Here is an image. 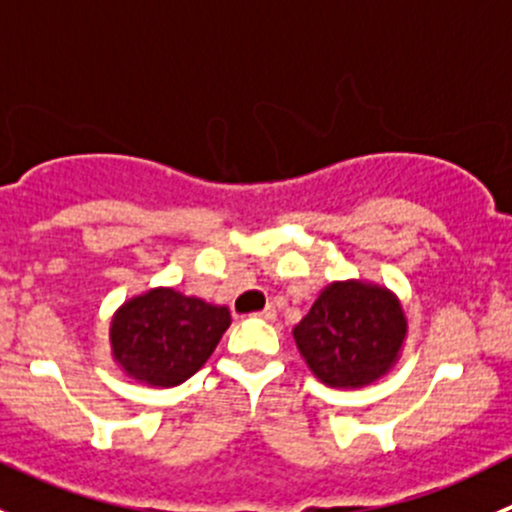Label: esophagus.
<instances>
[{
  "label": "esophagus",
  "instance_id": "esophagus-1",
  "mask_svg": "<svg viewBox=\"0 0 512 512\" xmlns=\"http://www.w3.org/2000/svg\"><path fill=\"white\" fill-rule=\"evenodd\" d=\"M257 317H260V319H265V322H275V317H277V309H275V307H265V309H262L260 314H257Z\"/></svg>",
  "mask_w": 512,
  "mask_h": 512
}]
</instances>
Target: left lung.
Wrapping results in <instances>:
<instances>
[{"label": "left lung", "instance_id": "obj_1", "mask_svg": "<svg viewBox=\"0 0 512 512\" xmlns=\"http://www.w3.org/2000/svg\"><path fill=\"white\" fill-rule=\"evenodd\" d=\"M292 337L324 386L364 389L399 364L409 319L401 299L386 285L337 280L319 292Z\"/></svg>", "mask_w": 512, "mask_h": 512}]
</instances>
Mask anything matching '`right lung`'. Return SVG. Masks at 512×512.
Returning <instances> with one entry per match:
<instances>
[{
	"mask_svg": "<svg viewBox=\"0 0 512 512\" xmlns=\"http://www.w3.org/2000/svg\"><path fill=\"white\" fill-rule=\"evenodd\" d=\"M230 322L225 304L153 287L113 312L111 359L136 384L173 389L203 369Z\"/></svg>",
	"mask_w": 512,
	"mask_h": 512,
	"instance_id": "add662e5",
	"label": "right lung"
}]
</instances>
